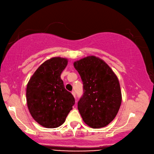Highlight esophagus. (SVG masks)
<instances>
[{
	"label": "esophagus",
	"instance_id": "1",
	"mask_svg": "<svg viewBox=\"0 0 154 154\" xmlns=\"http://www.w3.org/2000/svg\"><path fill=\"white\" fill-rule=\"evenodd\" d=\"M72 94L73 95V96H74V97H76V93H75V92H74V91H72Z\"/></svg>",
	"mask_w": 154,
	"mask_h": 154
}]
</instances>
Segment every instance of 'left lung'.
<instances>
[{"mask_svg":"<svg viewBox=\"0 0 154 154\" xmlns=\"http://www.w3.org/2000/svg\"><path fill=\"white\" fill-rule=\"evenodd\" d=\"M74 66L83 82L78 109L83 122L92 128L105 127L115 118L122 103L117 76L104 61L94 56L75 62Z\"/></svg>","mask_w":154,"mask_h":154,"instance_id":"obj_1","label":"left lung"}]
</instances>
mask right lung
Returning a JSON list of instances; mask_svg holds the SVG:
<instances>
[{
    "label": "right lung",
    "mask_w": 154,
    "mask_h": 154,
    "mask_svg": "<svg viewBox=\"0 0 154 154\" xmlns=\"http://www.w3.org/2000/svg\"><path fill=\"white\" fill-rule=\"evenodd\" d=\"M67 60L54 57L37 69L27 85V106L32 117L46 128H57L66 121L75 103L60 78Z\"/></svg>",
    "instance_id": "obj_1"
}]
</instances>
